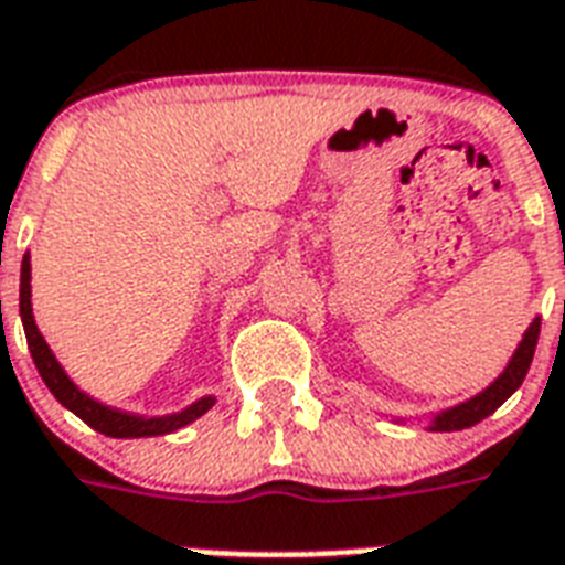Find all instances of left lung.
<instances>
[{"label": "left lung", "mask_w": 565, "mask_h": 565, "mask_svg": "<svg viewBox=\"0 0 565 565\" xmlns=\"http://www.w3.org/2000/svg\"><path fill=\"white\" fill-rule=\"evenodd\" d=\"M536 339H540V318L527 327L522 344H519V351L513 353V360H510L504 374H501L487 392H480L478 397H471L466 404L436 415L430 430H462V427H471V424L483 422L487 415L495 413L498 406L504 404L507 397L513 395L515 388L522 386V380L527 377V369H531L533 362V351H536Z\"/></svg>", "instance_id": "left-lung-1"}]
</instances>
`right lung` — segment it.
I'll return each instance as SVG.
<instances>
[{
  "label": "right lung",
  "instance_id": "right-lung-1",
  "mask_svg": "<svg viewBox=\"0 0 565 565\" xmlns=\"http://www.w3.org/2000/svg\"><path fill=\"white\" fill-rule=\"evenodd\" d=\"M32 265H29V256L23 259V270H20V318H23L25 342H29V351H32V360L41 371L43 383L50 386V392L58 397V404H64L70 413H76L85 424H90L94 430L105 433V436H115V439H141V436H161V433H173L179 427H185L194 418H200L203 413H209L214 404V397H203L196 401L188 409L177 415H161V418H141V415L120 413V409H111V406L99 404L94 397H87L85 392H78L73 386V380L64 374V369L58 365V360L52 356L50 344L43 342V335L38 332V323H34L32 315Z\"/></svg>",
  "mask_w": 565,
  "mask_h": 565
}]
</instances>
